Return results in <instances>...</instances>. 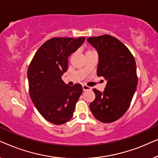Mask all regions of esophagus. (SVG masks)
<instances>
[{
  "label": "esophagus",
  "mask_w": 158,
  "mask_h": 158,
  "mask_svg": "<svg viewBox=\"0 0 158 158\" xmlns=\"http://www.w3.org/2000/svg\"><path fill=\"white\" fill-rule=\"evenodd\" d=\"M83 90L84 91H85V90H91V88H90V86H88L86 85H83Z\"/></svg>",
  "instance_id": "1"
}]
</instances>
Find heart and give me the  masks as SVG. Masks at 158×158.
Masks as SVG:
<instances>
[{
  "label": "heart",
  "mask_w": 158,
  "mask_h": 158,
  "mask_svg": "<svg viewBox=\"0 0 158 158\" xmlns=\"http://www.w3.org/2000/svg\"><path fill=\"white\" fill-rule=\"evenodd\" d=\"M94 52V50H91V49H88V50L86 51V54L87 53H90V52Z\"/></svg>",
  "instance_id": "obj_1"
}]
</instances>
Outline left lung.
<instances>
[{
	"label": "left lung",
	"mask_w": 158,
	"mask_h": 158,
	"mask_svg": "<svg viewBox=\"0 0 158 158\" xmlns=\"http://www.w3.org/2000/svg\"><path fill=\"white\" fill-rule=\"evenodd\" d=\"M87 41L98 51L97 75L107 81L103 93L94 88L96 98L90 103V109L100 122H114L126 113L137 89L135 57L122 42L109 34Z\"/></svg>",
	"instance_id": "1"
}]
</instances>
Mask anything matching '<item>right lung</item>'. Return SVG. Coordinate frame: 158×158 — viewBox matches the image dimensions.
I'll use <instances>...</instances> for the list:
<instances>
[{"label":"right lung","mask_w":158,"mask_h":158,"mask_svg":"<svg viewBox=\"0 0 158 158\" xmlns=\"http://www.w3.org/2000/svg\"><path fill=\"white\" fill-rule=\"evenodd\" d=\"M85 37H53L36 52L28 68L29 91L32 102L48 122L61 125L71 119L79 97L81 84L66 85L62 75L68 70V57Z\"/></svg>","instance_id":"obj_1"}]
</instances>
